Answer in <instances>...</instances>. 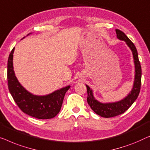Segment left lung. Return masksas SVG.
I'll return each mask as SVG.
<instances>
[{"mask_svg":"<svg viewBox=\"0 0 150 150\" xmlns=\"http://www.w3.org/2000/svg\"><path fill=\"white\" fill-rule=\"evenodd\" d=\"M115 32H116L118 39L125 41L128 47L132 50L134 60V64H135V78H134L133 88L130 93L123 100L117 103H105V104L99 103L98 101L94 99L93 95H92V90L89 88V86H86L88 92L87 101L88 105L96 114L106 118L117 116V115L125 112L137 98L139 92H140L141 84V67L136 47L122 31L116 29Z\"/></svg>","mask_w":150,"mask_h":150,"instance_id":"1","label":"left lung"}]
</instances>
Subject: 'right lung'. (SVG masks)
Returning a JSON list of instances; mask_svg holds the SVG:
<instances>
[{
	"label": "right lung",
	"instance_id": "1",
	"mask_svg": "<svg viewBox=\"0 0 150 150\" xmlns=\"http://www.w3.org/2000/svg\"><path fill=\"white\" fill-rule=\"evenodd\" d=\"M11 50L7 62L8 88L19 108L26 114L38 119H51L60 111L66 92L70 86L63 88L47 96H39L26 91L20 83L13 71Z\"/></svg>",
	"mask_w": 150,
	"mask_h": 150
}]
</instances>
